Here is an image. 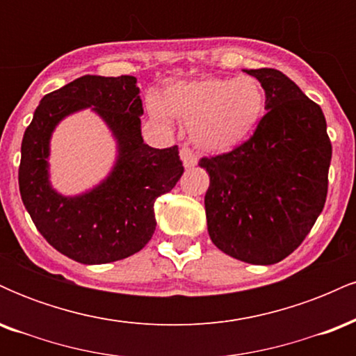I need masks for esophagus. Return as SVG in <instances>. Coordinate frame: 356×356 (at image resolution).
Here are the masks:
<instances>
[{"instance_id":"esophagus-1","label":"esophagus","mask_w":356,"mask_h":356,"mask_svg":"<svg viewBox=\"0 0 356 356\" xmlns=\"http://www.w3.org/2000/svg\"><path fill=\"white\" fill-rule=\"evenodd\" d=\"M181 159H182L184 165H186V167H194L195 164H197V155H195L194 150L189 149V147H182V149H181Z\"/></svg>"}]
</instances>
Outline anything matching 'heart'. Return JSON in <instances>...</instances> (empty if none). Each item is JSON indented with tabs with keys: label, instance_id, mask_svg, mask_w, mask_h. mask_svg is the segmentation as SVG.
<instances>
[{
	"label": "heart",
	"instance_id": "b5f03b06",
	"mask_svg": "<svg viewBox=\"0 0 356 356\" xmlns=\"http://www.w3.org/2000/svg\"><path fill=\"white\" fill-rule=\"evenodd\" d=\"M266 110V90L254 76H206L167 85L159 102H150L155 117L167 115L189 125L194 144L209 152H226L246 142Z\"/></svg>",
	"mask_w": 356,
	"mask_h": 356
}]
</instances>
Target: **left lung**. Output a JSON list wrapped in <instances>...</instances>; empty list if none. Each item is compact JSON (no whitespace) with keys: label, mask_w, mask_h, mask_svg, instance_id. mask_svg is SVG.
Segmentation results:
<instances>
[{"label":"left lung","mask_w":356,"mask_h":356,"mask_svg":"<svg viewBox=\"0 0 356 356\" xmlns=\"http://www.w3.org/2000/svg\"><path fill=\"white\" fill-rule=\"evenodd\" d=\"M266 110L246 142L199 161L209 174L207 231L220 251L275 264L303 243L325 207L332 142L320 105L275 68L246 70Z\"/></svg>","instance_id":"left-lung-1"}]
</instances>
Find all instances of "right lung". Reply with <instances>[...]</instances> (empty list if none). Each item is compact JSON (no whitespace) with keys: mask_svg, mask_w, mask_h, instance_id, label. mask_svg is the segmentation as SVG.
<instances>
[{"mask_svg":"<svg viewBox=\"0 0 356 356\" xmlns=\"http://www.w3.org/2000/svg\"><path fill=\"white\" fill-rule=\"evenodd\" d=\"M93 106L119 142L113 174L93 191L63 198L47 182V145L54 125L76 109ZM137 79L85 75L44 95L22 142L18 182L36 229L61 254L83 264L124 259L149 243L154 202L172 191L184 172L179 147L144 144Z\"/></svg>","mask_w":356,"mask_h":356,"instance_id":"right-lung-1","label":"right lung"}]
</instances>
